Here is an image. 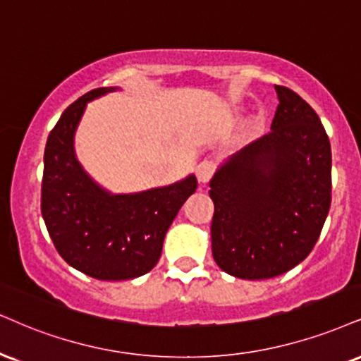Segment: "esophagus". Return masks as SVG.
Wrapping results in <instances>:
<instances>
[{
	"label": "esophagus",
	"mask_w": 361,
	"mask_h": 361,
	"mask_svg": "<svg viewBox=\"0 0 361 361\" xmlns=\"http://www.w3.org/2000/svg\"><path fill=\"white\" fill-rule=\"evenodd\" d=\"M212 173H214V164L209 162V160H202L197 169H195V176H197V180L201 184H206V182L211 180Z\"/></svg>",
	"instance_id": "1"
}]
</instances>
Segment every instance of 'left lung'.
Here are the masks:
<instances>
[{
  "instance_id": "left-lung-1",
  "label": "left lung",
  "mask_w": 361,
  "mask_h": 361,
  "mask_svg": "<svg viewBox=\"0 0 361 361\" xmlns=\"http://www.w3.org/2000/svg\"><path fill=\"white\" fill-rule=\"evenodd\" d=\"M271 132L231 155L209 182L212 256L241 279H269L317 244L331 204V147L322 120L286 87Z\"/></svg>"
}]
</instances>
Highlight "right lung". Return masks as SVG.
Segmentation results:
<instances>
[{"label":"right lung","instance_id":"right-lung-1","mask_svg":"<svg viewBox=\"0 0 361 361\" xmlns=\"http://www.w3.org/2000/svg\"><path fill=\"white\" fill-rule=\"evenodd\" d=\"M117 88H95L61 114L44 147L42 214L60 256L102 281L149 273L162 255L167 229L197 189L189 177L166 188L112 194L100 188L75 155V132L87 104Z\"/></svg>","mask_w":361,"mask_h":361}]
</instances>
